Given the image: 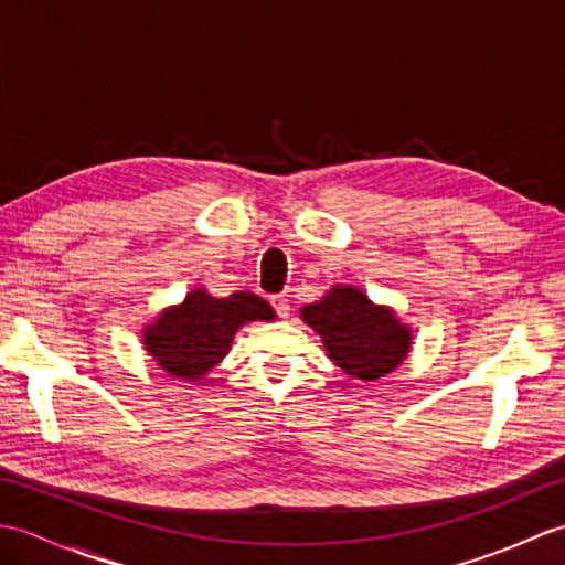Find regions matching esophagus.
<instances>
[{
  "label": "esophagus",
  "instance_id": "obj_1",
  "mask_svg": "<svg viewBox=\"0 0 565 565\" xmlns=\"http://www.w3.org/2000/svg\"><path fill=\"white\" fill-rule=\"evenodd\" d=\"M269 301H271V306H274V310H276V316H279V318H289V313H291L289 296H286V294H276V296L269 298Z\"/></svg>",
  "mask_w": 565,
  "mask_h": 565
}]
</instances>
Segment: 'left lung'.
I'll return each mask as SVG.
<instances>
[{
  "instance_id": "1",
  "label": "left lung",
  "mask_w": 565,
  "mask_h": 565,
  "mask_svg": "<svg viewBox=\"0 0 565 565\" xmlns=\"http://www.w3.org/2000/svg\"><path fill=\"white\" fill-rule=\"evenodd\" d=\"M301 318L326 342L332 362L352 379L386 376L411 350V330L352 286H334L322 301L308 303Z\"/></svg>"
}]
</instances>
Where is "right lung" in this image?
<instances>
[{"label": "right lung", "mask_w": 565, "mask_h": 565, "mask_svg": "<svg viewBox=\"0 0 565 565\" xmlns=\"http://www.w3.org/2000/svg\"><path fill=\"white\" fill-rule=\"evenodd\" d=\"M271 318V306L257 294L213 298L206 291H191L182 306L164 310L146 330V350L167 374L196 381L227 354L239 326Z\"/></svg>", "instance_id": "right-lung-1"}]
</instances>
